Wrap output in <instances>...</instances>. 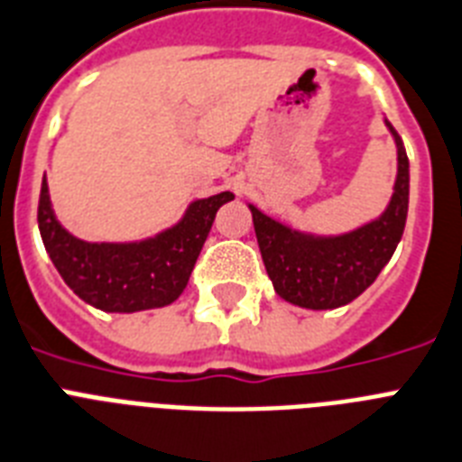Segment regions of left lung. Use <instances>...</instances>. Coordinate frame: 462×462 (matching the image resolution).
I'll return each instance as SVG.
<instances>
[{"label":"left lung","mask_w":462,"mask_h":462,"mask_svg":"<svg viewBox=\"0 0 462 462\" xmlns=\"http://www.w3.org/2000/svg\"><path fill=\"white\" fill-rule=\"evenodd\" d=\"M387 123L396 144V180L389 204L380 216L339 235L299 230L270 218L249 204L258 249L275 294L291 306L309 310H332L346 306L374 282L399 246L408 216L406 146Z\"/></svg>","instance_id":"8db88e82"}]
</instances>
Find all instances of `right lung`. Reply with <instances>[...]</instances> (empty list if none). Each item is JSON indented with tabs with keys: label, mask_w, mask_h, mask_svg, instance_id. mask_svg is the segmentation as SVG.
I'll list each match as a JSON object with an SVG mask.
<instances>
[{
	"label": "right lung",
	"mask_w": 462,
	"mask_h": 462,
	"mask_svg": "<svg viewBox=\"0 0 462 462\" xmlns=\"http://www.w3.org/2000/svg\"><path fill=\"white\" fill-rule=\"evenodd\" d=\"M232 199V192L194 199L178 223L152 237L85 242L56 220L42 178L37 223L51 263L73 294L106 313H137L171 306L185 291L216 213Z\"/></svg>",
	"instance_id": "right-lung-1"
}]
</instances>
